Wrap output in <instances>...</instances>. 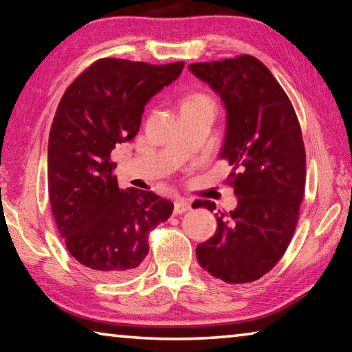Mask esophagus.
<instances>
[{"label":"esophagus","mask_w":352,"mask_h":352,"mask_svg":"<svg viewBox=\"0 0 352 352\" xmlns=\"http://www.w3.org/2000/svg\"><path fill=\"white\" fill-rule=\"evenodd\" d=\"M190 210V204L186 199H177L174 204V212L175 214H183Z\"/></svg>","instance_id":"esophagus-1"}]
</instances>
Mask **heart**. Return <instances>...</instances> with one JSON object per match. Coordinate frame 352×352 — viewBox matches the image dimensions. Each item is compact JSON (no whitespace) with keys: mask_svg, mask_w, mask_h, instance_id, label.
I'll return each instance as SVG.
<instances>
[{"mask_svg":"<svg viewBox=\"0 0 352 352\" xmlns=\"http://www.w3.org/2000/svg\"><path fill=\"white\" fill-rule=\"evenodd\" d=\"M199 105H214V100L211 96H208L206 93L195 91V93H190L189 96L183 99L182 109H189V107H199Z\"/></svg>","mask_w":352,"mask_h":352,"instance_id":"1","label":"heart"}]
</instances>
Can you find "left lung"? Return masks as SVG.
Returning <instances> with one entry per match:
<instances>
[{"label": "left lung", "mask_w": 352, "mask_h": 352, "mask_svg": "<svg viewBox=\"0 0 352 352\" xmlns=\"http://www.w3.org/2000/svg\"><path fill=\"white\" fill-rule=\"evenodd\" d=\"M189 69L228 111L220 158L234 168L226 184L237 195L236 210L216 214V234L199 243L197 261L225 283H252L278 264L295 233L306 184L300 121L283 87L253 56L190 63ZM199 206L216 210L211 200Z\"/></svg>", "instance_id": "8db88e82"}]
</instances>
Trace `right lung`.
I'll list each match as a JSON object with an SVG mask.
<instances>
[{
    "mask_svg": "<svg viewBox=\"0 0 352 352\" xmlns=\"http://www.w3.org/2000/svg\"><path fill=\"white\" fill-rule=\"evenodd\" d=\"M183 67L99 58L58 102L47 144L52 216L69 254L102 281L135 275L148 253L151 230L174 210L151 190L119 188L111 151L138 133L147 100Z\"/></svg>",
    "mask_w": 352,
    "mask_h": 352,
    "instance_id": "1",
    "label": "right lung"
}]
</instances>
